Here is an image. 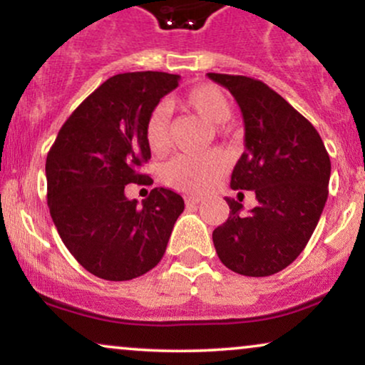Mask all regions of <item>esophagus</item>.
<instances>
[{"label":"esophagus","instance_id":"esophagus-1","mask_svg":"<svg viewBox=\"0 0 365 365\" xmlns=\"http://www.w3.org/2000/svg\"><path fill=\"white\" fill-rule=\"evenodd\" d=\"M200 197H192V195H187L185 197V204L187 206H194V204H199L200 202Z\"/></svg>","mask_w":365,"mask_h":365}]
</instances>
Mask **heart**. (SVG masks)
<instances>
[{"instance_id": "obj_1", "label": "heart", "mask_w": 365, "mask_h": 365, "mask_svg": "<svg viewBox=\"0 0 365 365\" xmlns=\"http://www.w3.org/2000/svg\"><path fill=\"white\" fill-rule=\"evenodd\" d=\"M187 110L197 113L207 123H226L232 116L228 98L215 86H197L182 98ZM145 140L154 156H163L170 149V115L166 108L158 106L150 111L145 123ZM228 168V159L220 150L204 154H182L165 166V180L171 187L188 194H204Z\"/></svg>"}]
</instances>
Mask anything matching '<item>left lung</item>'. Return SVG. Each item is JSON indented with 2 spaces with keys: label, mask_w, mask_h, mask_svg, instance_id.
I'll list each match as a JSON object with an SVG mask.
<instances>
[{
  "label": "left lung",
  "mask_w": 365,
  "mask_h": 365,
  "mask_svg": "<svg viewBox=\"0 0 365 365\" xmlns=\"http://www.w3.org/2000/svg\"><path fill=\"white\" fill-rule=\"evenodd\" d=\"M207 77L232 92L244 116L245 150L230 187L254 190L257 199L244 215V206L226 197L230 216L212 232L215 249L238 274L271 276L299 257L316 230L328 199V150L311 121L264 82L244 75Z\"/></svg>",
  "instance_id": "1"
}]
</instances>
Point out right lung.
I'll use <instances>...</instances> for the list:
<instances>
[{
    "mask_svg": "<svg viewBox=\"0 0 365 365\" xmlns=\"http://www.w3.org/2000/svg\"><path fill=\"white\" fill-rule=\"evenodd\" d=\"M180 75L118 73L101 83L63 123L46 159L48 206L63 244L81 266L108 282L145 274L165 255L185 202L156 187L137 206L125 185L153 183L145 123Z\"/></svg>",
    "mask_w": 365,
    "mask_h": 365,
    "instance_id": "right-lung-1",
    "label": "right lung"
}]
</instances>
